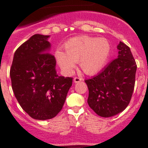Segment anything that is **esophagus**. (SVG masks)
<instances>
[{"instance_id": "1", "label": "esophagus", "mask_w": 148, "mask_h": 148, "mask_svg": "<svg viewBox=\"0 0 148 148\" xmlns=\"http://www.w3.org/2000/svg\"><path fill=\"white\" fill-rule=\"evenodd\" d=\"M82 80H83V79L82 78V77H74V83H78V82H79L82 81Z\"/></svg>"}]
</instances>
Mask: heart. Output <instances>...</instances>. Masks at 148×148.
<instances>
[{"mask_svg": "<svg viewBox=\"0 0 148 148\" xmlns=\"http://www.w3.org/2000/svg\"><path fill=\"white\" fill-rule=\"evenodd\" d=\"M65 52L56 50L55 56L61 68L71 72L76 62L85 74L93 75L102 69L108 61L111 46L104 38L82 36L71 38L65 43Z\"/></svg>", "mask_w": 148, "mask_h": 148, "instance_id": "b5f03b06", "label": "heart"}]
</instances>
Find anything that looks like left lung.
<instances>
[{
    "mask_svg": "<svg viewBox=\"0 0 148 148\" xmlns=\"http://www.w3.org/2000/svg\"><path fill=\"white\" fill-rule=\"evenodd\" d=\"M118 56L95 77L85 80L89 89L87 102L102 117L125 110L133 93L137 64L129 46L120 42Z\"/></svg>",
    "mask_w": 148,
    "mask_h": 148,
    "instance_id": "obj_1",
    "label": "left lung"
}]
</instances>
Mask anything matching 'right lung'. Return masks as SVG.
Listing matches in <instances>:
<instances>
[{"mask_svg": "<svg viewBox=\"0 0 148 148\" xmlns=\"http://www.w3.org/2000/svg\"><path fill=\"white\" fill-rule=\"evenodd\" d=\"M49 36L35 34L16 51L10 70L12 89L21 107L32 118L46 120L62 110L71 77L58 76L56 59L49 53Z\"/></svg>", "mask_w": 148, "mask_h": 148, "instance_id": "1", "label": "right lung"}]
</instances>
